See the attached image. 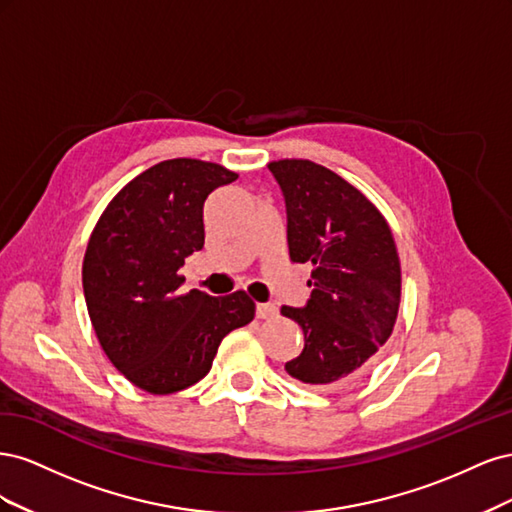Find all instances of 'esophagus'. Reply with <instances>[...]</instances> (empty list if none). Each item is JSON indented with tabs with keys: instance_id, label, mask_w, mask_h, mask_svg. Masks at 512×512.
Returning a JSON list of instances; mask_svg holds the SVG:
<instances>
[{
	"instance_id": "34e87169",
	"label": "esophagus",
	"mask_w": 512,
	"mask_h": 512,
	"mask_svg": "<svg viewBox=\"0 0 512 512\" xmlns=\"http://www.w3.org/2000/svg\"><path fill=\"white\" fill-rule=\"evenodd\" d=\"M277 314V307L273 303H258L256 305V316L258 318H273Z\"/></svg>"
}]
</instances>
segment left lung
Segmentation results:
<instances>
[{
    "label": "left lung",
    "mask_w": 512,
    "mask_h": 512,
    "mask_svg": "<svg viewBox=\"0 0 512 512\" xmlns=\"http://www.w3.org/2000/svg\"><path fill=\"white\" fill-rule=\"evenodd\" d=\"M286 200L292 262L314 267L305 307L282 305L303 329V352L286 371L322 391L365 374L391 337L401 267L384 215L333 170L309 160L271 162Z\"/></svg>",
    "instance_id": "8db88e82"
}]
</instances>
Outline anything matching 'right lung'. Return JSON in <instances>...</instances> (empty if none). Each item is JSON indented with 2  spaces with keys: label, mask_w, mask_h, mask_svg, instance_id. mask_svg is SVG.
<instances>
[{
  "label": "right lung",
  "mask_w": 512,
  "mask_h": 512,
  "mask_svg": "<svg viewBox=\"0 0 512 512\" xmlns=\"http://www.w3.org/2000/svg\"><path fill=\"white\" fill-rule=\"evenodd\" d=\"M237 173L175 158L123 188L91 232L83 260L87 312L111 363L134 386L168 395L203 380L222 339L254 318L243 290L181 294L185 258L203 250L207 196Z\"/></svg>",
  "instance_id": "1"
}]
</instances>
